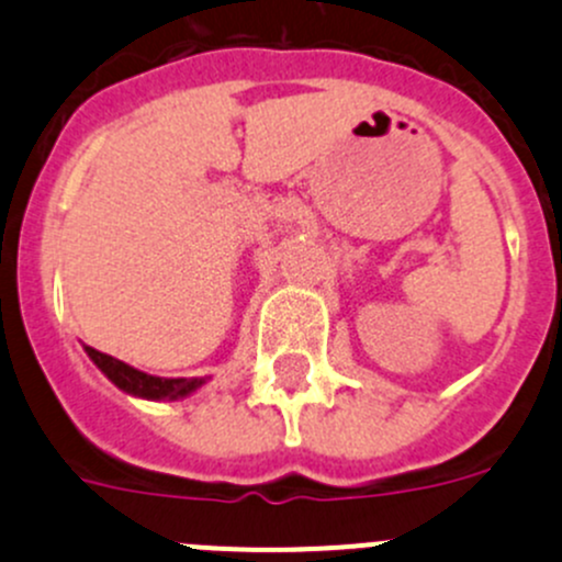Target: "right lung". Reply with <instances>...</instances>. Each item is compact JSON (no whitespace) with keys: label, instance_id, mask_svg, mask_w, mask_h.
<instances>
[{"label":"right lung","instance_id":"1","mask_svg":"<svg viewBox=\"0 0 562 562\" xmlns=\"http://www.w3.org/2000/svg\"><path fill=\"white\" fill-rule=\"evenodd\" d=\"M87 350L89 359L98 364V370L103 372L108 381L113 383L116 389L127 391V394L140 396V400H179V396L192 394L203 381L198 378H157V375H146V372L135 370V367L124 364V361L113 359V356L100 353L94 348H83Z\"/></svg>","mask_w":562,"mask_h":562}]
</instances>
